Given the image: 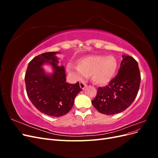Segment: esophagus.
Returning a JSON list of instances; mask_svg holds the SVG:
<instances>
[{
  "instance_id": "34e87169",
  "label": "esophagus",
  "mask_w": 158,
  "mask_h": 158,
  "mask_svg": "<svg viewBox=\"0 0 158 158\" xmlns=\"http://www.w3.org/2000/svg\"><path fill=\"white\" fill-rule=\"evenodd\" d=\"M80 86L81 89H84L85 88V87L87 86V85L85 84H84V83H83V82H80Z\"/></svg>"
}]
</instances>
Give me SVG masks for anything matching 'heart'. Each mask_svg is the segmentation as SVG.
<instances>
[{"label":"heart","instance_id":"b5f03b06","mask_svg":"<svg viewBox=\"0 0 158 158\" xmlns=\"http://www.w3.org/2000/svg\"><path fill=\"white\" fill-rule=\"evenodd\" d=\"M78 66L71 63L66 66L69 73L77 80L90 76L92 82L98 85L109 84L115 75L118 63L113 55H91L82 57L77 61Z\"/></svg>","mask_w":158,"mask_h":158}]
</instances>
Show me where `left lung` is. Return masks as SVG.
Masks as SVG:
<instances>
[{
  "label": "left lung",
  "mask_w": 158,
  "mask_h": 158,
  "mask_svg": "<svg viewBox=\"0 0 158 158\" xmlns=\"http://www.w3.org/2000/svg\"><path fill=\"white\" fill-rule=\"evenodd\" d=\"M117 75L108 85L98 88L92 105L102 114H114L125 111L136 98L140 84L138 63L132 56L123 55Z\"/></svg>",
  "instance_id": "left-lung-1"
}]
</instances>
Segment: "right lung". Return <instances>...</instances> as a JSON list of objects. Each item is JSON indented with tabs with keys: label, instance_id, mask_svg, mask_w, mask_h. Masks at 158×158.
I'll return each instance as SVG.
<instances>
[{
	"label": "right lung",
	"instance_id": "obj_1",
	"mask_svg": "<svg viewBox=\"0 0 158 158\" xmlns=\"http://www.w3.org/2000/svg\"><path fill=\"white\" fill-rule=\"evenodd\" d=\"M58 53L60 52H48L34 57L25 75L27 94L32 104L40 112L55 117L67 114L82 91L78 82L74 84L66 82L64 67L58 66ZM45 64L52 66L51 73H46L42 67Z\"/></svg>",
	"mask_w": 158,
	"mask_h": 158
}]
</instances>
